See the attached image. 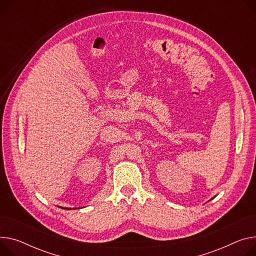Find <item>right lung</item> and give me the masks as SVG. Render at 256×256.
<instances>
[{"mask_svg": "<svg viewBox=\"0 0 256 256\" xmlns=\"http://www.w3.org/2000/svg\"><path fill=\"white\" fill-rule=\"evenodd\" d=\"M60 208H62V207H60ZM64 209H66V208H64ZM66 209H68V208H66Z\"/></svg>", "mask_w": 256, "mask_h": 256, "instance_id": "1", "label": "right lung"}]
</instances>
